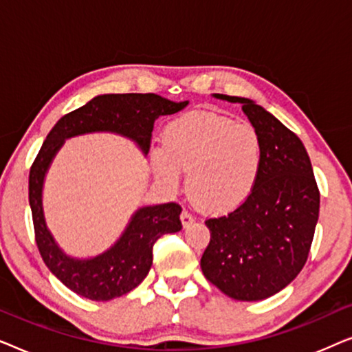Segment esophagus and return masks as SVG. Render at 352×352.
I'll return each instance as SVG.
<instances>
[{
    "label": "esophagus",
    "mask_w": 352,
    "mask_h": 352,
    "mask_svg": "<svg viewBox=\"0 0 352 352\" xmlns=\"http://www.w3.org/2000/svg\"><path fill=\"white\" fill-rule=\"evenodd\" d=\"M181 221H182V226H184V228H187V226H190L192 223H194L195 221V216L190 213V211H187V210H184L181 213Z\"/></svg>",
    "instance_id": "obj_1"
}]
</instances>
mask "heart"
<instances>
[{"label":"heart","mask_w":352,"mask_h":352,"mask_svg":"<svg viewBox=\"0 0 352 352\" xmlns=\"http://www.w3.org/2000/svg\"><path fill=\"white\" fill-rule=\"evenodd\" d=\"M165 148L152 152L158 179L176 189L181 170L201 208L226 211L252 194L263 163V141L250 123L214 112L182 115L163 133Z\"/></svg>","instance_id":"heart-1"}]
</instances>
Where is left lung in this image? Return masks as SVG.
Segmentation results:
<instances>
[{
  "label": "left lung",
  "mask_w": 352,
  "mask_h": 352,
  "mask_svg": "<svg viewBox=\"0 0 352 352\" xmlns=\"http://www.w3.org/2000/svg\"><path fill=\"white\" fill-rule=\"evenodd\" d=\"M242 104L263 141V163L252 194L228 214L205 221L210 243L200 259L204 276L224 295L258 301L285 288L309 256L320 192L305 146L295 133L253 100Z\"/></svg>",
  "instance_id": "8db88e82"
}]
</instances>
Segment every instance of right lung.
Returning <instances> with one entry per match:
<instances>
[{
	"label": "right lung",
	"mask_w": 352,
	"mask_h": 352,
	"mask_svg": "<svg viewBox=\"0 0 352 352\" xmlns=\"http://www.w3.org/2000/svg\"><path fill=\"white\" fill-rule=\"evenodd\" d=\"M187 104V100L177 104L152 93L98 96L83 107L64 115L46 136L28 175L35 240L47 269L76 295L93 301H109L136 288L152 266V250L157 240L163 234L182 229V208L176 201L144 206L134 213L118 242L105 253L91 259L67 256L46 228L41 204L43 181L56 152L67 138L110 131L133 139L147 153L155 118L179 112Z\"/></svg>",
	"instance_id": "obj_1"
}]
</instances>
